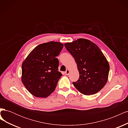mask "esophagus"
<instances>
[{
  "label": "esophagus",
  "mask_w": 128,
  "mask_h": 128,
  "mask_svg": "<svg viewBox=\"0 0 128 128\" xmlns=\"http://www.w3.org/2000/svg\"><path fill=\"white\" fill-rule=\"evenodd\" d=\"M69 72H70V71H69V69H67L66 71L65 72V74H66V75H68L69 74Z\"/></svg>",
  "instance_id": "obj_1"
}]
</instances>
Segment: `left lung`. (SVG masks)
<instances>
[{
  "mask_svg": "<svg viewBox=\"0 0 128 128\" xmlns=\"http://www.w3.org/2000/svg\"><path fill=\"white\" fill-rule=\"evenodd\" d=\"M64 46L77 64L80 77L72 82L77 90L88 96L101 90L107 82L110 65L98 46L84 38L67 42Z\"/></svg>",
  "mask_w": 128,
  "mask_h": 128,
  "instance_id": "left-lung-1",
  "label": "left lung"
}]
</instances>
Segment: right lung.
I'll return each instance as SVG.
<instances>
[{
  "mask_svg": "<svg viewBox=\"0 0 128 128\" xmlns=\"http://www.w3.org/2000/svg\"><path fill=\"white\" fill-rule=\"evenodd\" d=\"M63 47L64 45L58 42L40 44L23 62L21 80L31 94L46 98L55 90L62 76L58 71L59 62L56 56Z\"/></svg>",
  "mask_w": 128,
  "mask_h": 128,
  "instance_id": "right-lung-1",
  "label": "right lung"
}]
</instances>
